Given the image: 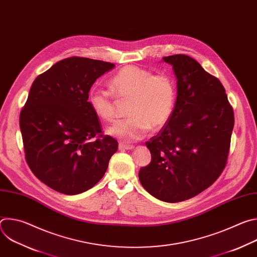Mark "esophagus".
Segmentation results:
<instances>
[{
  "label": "esophagus",
  "instance_id": "esophagus-1",
  "mask_svg": "<svg viewBox=\"0 0 257 257\" xmlns=\"http://www.w3.org/2000/svg\"><path fill=\"white\" fill-rule=\"evenodd\" d=\"M134 146L130 145V144H125V143H119V150L120 151H130L133 150Z\"/></svg>",
  "mask_w": 257,
  "mask_h": 257
}]
</instances>
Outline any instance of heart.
<instances>
[{
	"label": "heart",
	"mask_w": 257,
	"mask_h": 257,
	"mask_svg": "<svg viewBox=\"0 0 257 257\" xmlns=\"http://www.w3.org/2000/svg\"><path fill=\"white\" fill-rule=\"evenodd\" d=\"M109 92L92 88L88 103L93 114L103 122L117 118L118 100H129V119L107 129V133L121 141L132 142L143 138L151 129H160L170 120L176 102L177 89L167 73H153L142 67L129 65L122 68L109 80Z\"/></svg>",
	"instance_id": "heart-1"
}]
</instances>
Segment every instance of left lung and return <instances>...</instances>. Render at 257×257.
<instances>
[{"instance_id": "8db88e82", "label": "left lung", "mask_w": 257, "mask_h": 257, "mask_svg": "<svg viewBox=\"0 0 257 257\" xmlns=\"http://www.w3.org/2000/svg\"><path fill=\"white\" fill-rule=\"evenodd\" d=\"M177 99L160 132L146 141L152 162L140 169L141 185L166 202L192 198L208 188L224 171L234 112L225 88L193 58L173 55Z\"/></svg>"}]
</instances>
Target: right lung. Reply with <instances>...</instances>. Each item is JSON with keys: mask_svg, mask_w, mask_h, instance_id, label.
<instances>
[{"mask_svg": "<svg viewBox=\"0 0 257 257\" xmlns=\"http://www.w3.org/2000/svg\"><path fill=\"white\" fill-rule=\"evenodd\" d=\"M115 67L88 58L64 59L33 81L19 124L25 159L50 188L75 195L103 177L118 141L102 135L88 103L94 81Z\"/></svg>", "mask_w": 257, "mask_h": 257, "instance_id": "1", "label": "right lung"}]
</instances>
